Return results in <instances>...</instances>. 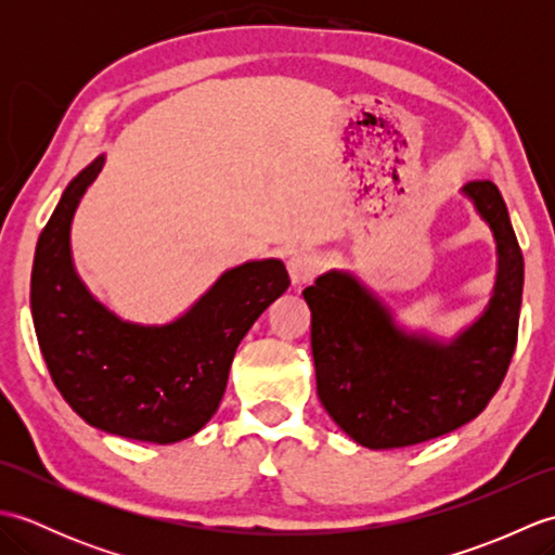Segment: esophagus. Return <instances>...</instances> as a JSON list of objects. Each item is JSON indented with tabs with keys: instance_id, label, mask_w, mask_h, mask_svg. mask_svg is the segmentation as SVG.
Returning a JSON list of instances; mask_svg holds the SVG:
<instances>
[{
	"instance_id": "obj_1",
	"label": "esophagus",
	"mask_w": 555,
	"mask_h": 555,
	"mask_svg": "<svg viewBox=\"0 0 555 555\" xmlns=\"http://www.w3.org/2000/svg\"><path fill=\"white\" fill-rule=\"evenodd\" d=\"M317 271H320V262H317V257L310 253H293L288 257V276H291V284L300 288L308 284L317 276Z\"/></svg>"
}]
</instances>
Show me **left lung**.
<instances>
[{
    "label": "left lung",
    "instance_id": "8db88e82",
    "mask_svg": "<svg viewBox=\"0 0 555 555\" xmlns=\"http://www.w3.org/2000/svg\"><path fill=\"white\" fill-rule=\"evenodd\" d=\"M496 243V279L475 322L451 338L396 322L379 293L346 269L302 291L312 312L317 396L352 441L388 451L473 422L499 391L517 344L525 262L499 188H460Z\"/></svg>",
    "mask_w": 555,
    "mask_h": 555
}]
</instances>
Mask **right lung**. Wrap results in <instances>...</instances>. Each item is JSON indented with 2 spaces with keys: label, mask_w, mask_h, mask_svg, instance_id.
I'll use <instances>...</instances> for the list:
<instances>
[{
  "label": "right lung",
  "mask_w": 555,
  "mask_h": 555,
  "mask_svg": "<svg viewBox=\"0 0 555 555\" xmlns=\"http://www.w3.org/2000/svg\"><path fill=\"white\" fill-rule=\"evenodd\" d=\"M104 159H92L66 185L40 233L30 276L33 324L54 386L90 427L167 446L211 420L235 348L291 281L281 259H247L171 322L124 320L92 296L70 250V223Z\"/></svg>",
  "instance_id": "right-lung-1"
}]
</instances>
